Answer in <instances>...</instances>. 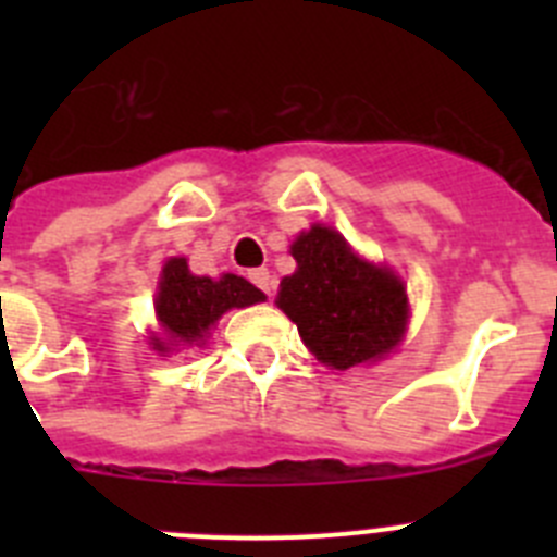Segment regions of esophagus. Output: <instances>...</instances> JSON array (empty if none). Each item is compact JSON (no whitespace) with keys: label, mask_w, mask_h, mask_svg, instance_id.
Returning a JSON list of instances; mask_svg holds the SVG:
<instances>
[{"label":"esophagus","mask_w":557,"mask_h":557,"mask_svg":"<svg viewBox=\"0 0 557 557\" xmlns=\"http://www.w3.org/2000/svg\"><path fill=\"white\" fill-rule=\"evenodd\" d=\"M248 278H250V282L256 284V287L262 289L264 295H270V293H273V289H275V278H273V275H270V270H268V268L250 270Z\"/></svg>","instance_id":"34e87169"}]
</instances>
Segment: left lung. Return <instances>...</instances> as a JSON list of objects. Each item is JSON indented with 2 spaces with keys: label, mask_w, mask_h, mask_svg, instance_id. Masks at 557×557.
<instances>
[{
  "label": "left lung",
  "mask_w": 557,
  "mask_h": 557,
  "mask_svg": "<svg viewBox=\"0 0 557 557\" xmlns=\"http://www.w3.org/2000/svg\"><path fill=\"white\" fill-rule=\"evenodd\" d=\"M289 250L298 270L284 278L275 304L323 366L346 371L398 346L410 307L391 270L362 262L323 225H312Z\"/></svg>",
  "instance_id": "1"
}]
</instances>
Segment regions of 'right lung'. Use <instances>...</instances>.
Instances as JSON below:
<instances>
[{"mask_svg":"<svg viewBox=\"0 0 557 557\" xmlns=\"http://www.w3.org/2000/svg\"><path fill=\"white\" fill-rule=\"evenodd\" d=\"M259 301H264V293L245 282L243 275L225 273L220 278L191 275L186 259L175 256L161 270L159 295H156V314L170 343L152 337V346L156 351H170V346H191L209 334L223 312Z\"/></svg>","mask_w":557,"mask_h":557,"instance_id":"right-lung-1","label":"right lung"}]
</instances>
